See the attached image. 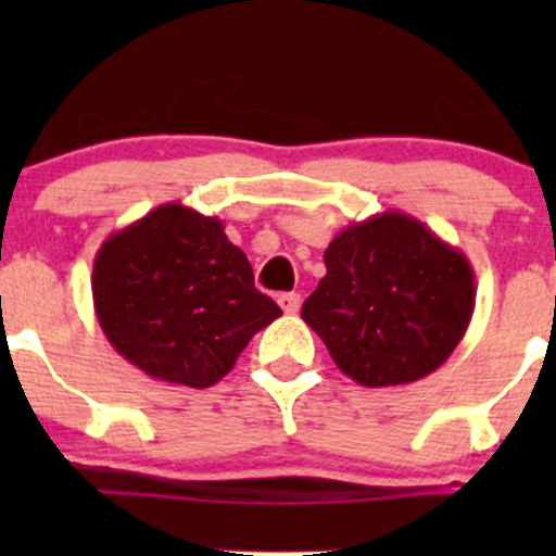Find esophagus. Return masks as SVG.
<instances>
[{
    "label": "esophagus",
    "instance_id": "1",
    "mask_svg": "<svg viewBox=\"0 0 556 556\" xmlns=\"http://www.w3.org/2000/svg\"><path fill=\"white\" fill-rule=\"evenodd\" d=\"M277 301H279V306H282L285 314H295L301 309V295L299 293H282Z\"/></svg>",
    "mask_w": 556,
    "mask_h": 556
}]
</instances>
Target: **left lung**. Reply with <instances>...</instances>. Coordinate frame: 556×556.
<instances>
[{
  "mask_svg": "<svg viewBox=\"0 0 556 556\" xmlns=\"http://www.w3.org/2000/svg\"><path fill=\"white\" fill-rule=\"evenodd\" d=\"M325 268L301 317L336 366L363 387L433 374L473 317L468 257L406 212L387 210L346 226L325 250Z\"/></svg>",
  "mask_w": 556,
  "mask_h": 556,
  "instance_id": "8db88e82",
  "label": "left lung"
}]
</instances>
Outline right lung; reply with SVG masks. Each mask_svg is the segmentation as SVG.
I'll return each instance as SVG.
<instances>
[{
	"label": "right lung",
	"mask_w": 556,
	"mask_h": 556,
	"mask_svg": "<svg viewBox=\"0 0 556 556\" xmlns=\"http://www.w3.org/2000/svg\"><path fill=\"white\" fill-rule=\"evenodd\" d=\"M93 309L117 355L159 382L212 387L282 314L252 282L223 223L161 204L110 233L93 261Z\"/></svg>",
	"instance_id": "1"
}]
</instances>
